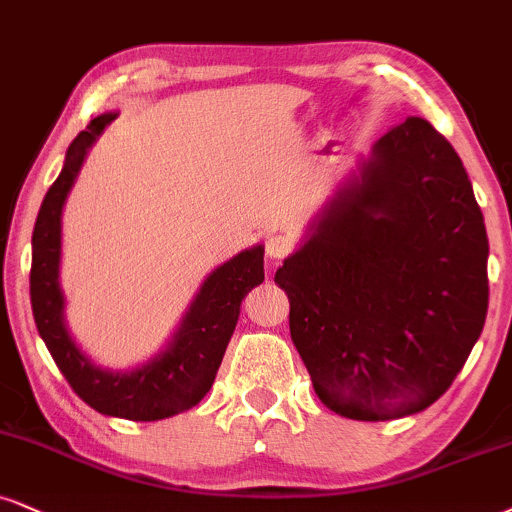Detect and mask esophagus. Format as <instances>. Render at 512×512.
Here are the masks:
<instances>
[{"label": "esophagus", "instance_id": "esophagus-1", "mask_svg": "<svg viewBox=\"0 0 512 512\" xmlns=\"http://www.w3.org/2000/svg\"><path fill=\"white\" fill-rule=\"evenodd\" d=\"M294 237H289V235H273V237H268V242H266V251H268V256L273 258V261H282V258H287L289 254H292L294 251Z\"/></svg>", "mask_w": 512, "mask_h": 512}]
</instances>
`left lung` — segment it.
I'll return each instance as SVG.
<instances>
[{
    "label": "left lung",
    "instance_id": "1",
    "mask_svg": "<svg viewBox=\"0 0 512 512\" xmlns=\"http://www.w3.org/2000/svg\"><path fill=\"white\" fill-rule=\"evenodd\" d=\"M487 256L456 149L425 118H406L275 275L320 401L370 422L432 406L482 334Z\"/></svg>",
    "mask_w": 512,
    "mask_h": 512
}]
</instances>
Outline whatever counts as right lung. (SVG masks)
<instances>
[{
	"label": "right lung",
	"mask_w": 512,
	"mask_h": 512,
	"mask_svg": "<svg viewBox=\"0 0 512 512\" xmlns=\"http://www.w3.org/2000/svg\"><path fill=\"white\" fill-rule=\"evenodd\" d=\"M116 113L94 118L71 142L59 178L44 197L33 230V266H30V304L40 337L52 353L68 384L87 406L125 420H163L189 410L211 389L227 344L239 320L244 296L263 282V249L242 251L216 273L208 275L180 332L154 361L130 372L97 368L82 353L63 323V296L59 287L61 208L66 201L87 149Z\"/></svg>",
	"instance_id": "right-lung-1"
}]
</instances>
